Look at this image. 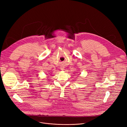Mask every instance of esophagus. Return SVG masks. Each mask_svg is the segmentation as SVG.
Here are the masks:
<instances>
[{"label": "esophagus", "instance_id": "obj_1", "mask_svg": "<svg viewBox=\"0 0 127 127\" xmlns=\"http://www.w3.org/2000/svg\"><path fill=\"white\" fill-rule=\"evenodd\" d=\"M61 70H63V69H64V68H63V67H61Z\"/></svg>", "mask_w": 127, "mask_h": 127}]
</instances>
